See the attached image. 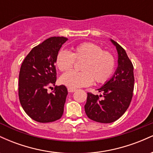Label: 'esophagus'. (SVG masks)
Instances as JSON below:
<instances>
[{
	"mask_svg": "<svg viewBox=\"0 0 153 153\" xmlns=\"http://www.w3.org/2000/svg\"><path fill=\"white\" fill-rule=\"evenodd\" d=\"M68 92H69V93H73V92H75V91H76V89H75V88H68Z\"/></svg>",
	"mask_w": 153,
	"mask_h": 153,
	"instance_id": "esophagus-1",
	"label": "esophagus"
}]
</instances>
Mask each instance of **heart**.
<instances>
[{"instance_id":"1","label":"heart","mask_w":153,"mask_h":153,"mask_svg":"<svg viewBox=\"0 0 153 153\" xmlns=\"http://www.w3.org/2000/svg\"><path fill=\"white\" fill-rule=\"evenodd\" d=\"M75 61H82L81 72L71 71L63 74L60 82L71 88L88 86L94 81L103 83L108 81L114 72L116 60L109 51L93 42H84L74 47L73 52L61 50L57 54L56 64L62 72L71 70Z\"/></svg>"}]
</instances>
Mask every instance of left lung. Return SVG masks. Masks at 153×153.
Instances as JSON below:
<instances>
[{
    "label": "left lung",
    "mask_w": 153,
    "mask_h": 153,
    "mask_svg": "<svg viewBox=\"0 0 153 153\" xmlns=\"http://www.w3.org/2000/svg\"><path fill=\"white\" fill-rule=\"evenodd\" d=\"M111 42L118 52L117 71L103 86L98 89L103 95L87 93L85 105V114L89 119L105 124L115 122L125 113L132 99L134 85L132 63L124 49L113 39Z\"/></svg>",
    "instance_id": "8db88e82"
}]
</instances>
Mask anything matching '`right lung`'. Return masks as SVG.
Here are the masks:
<instances>
[{"label":"right lung","instance_id":"obj_1","mask_svg":"<svg viewBox=\"0 0 153 153\" xmlns=\"http://www.w3.org/2000/svg\"><path fill=\"white\" fill-rule=\"evenodd\" d=\"M68 40L52 36L34 47L23 61L19 72V98L23 109L34 121L52 122L62 117L68 90L64 85L47 88L57 80V52Z\"/></svg>","mask_w":153,"mask_h":153}]
</instances>
